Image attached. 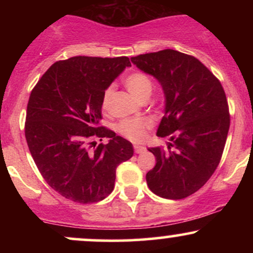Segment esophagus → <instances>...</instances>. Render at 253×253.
I'll use <instances>...</instances> for the list:
<instances>
[{
    "mask_svg": "<svg viewBox=\"0 0 253 253\" xmlns=\"http://www.w3.org/2000/svg\"><path fill=\"white\" fill-rule=\"evenodd\" d=\"M145 147L140 146V145H134V152L135 153H144L145 152Z\"/></svg>",
    "mask_w": 253,
    "mask_h": 253,
    "instance_id": "34e87169",
    "label": "esophagus"
}]
</instances>
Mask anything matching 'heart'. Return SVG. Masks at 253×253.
<instances>
[{"label":"heart","mask_w":253,"mask_h":253,"mask_svg":"<svg viewBox=\"0 0 253 253\" xmlns=\"http://www.w3.org/2000/svg\"><path fill=\"white\" fill-rule=\"evenodd\" d=\"M125 85L130 94L134 96L136 100L143 101L149 100L151 91H152V82L146 75L141 72H133L125 78ZM112 88H108L104 91L102 97V108L106 110L109 107L110 96H112ZM152 127V123L149 119H127V120L121 121L118 126V130L120 134L125 138L134 141V143H140L146 138L147 130Z\"/></svg>","instance_id":"obj_1"}]
</instances>
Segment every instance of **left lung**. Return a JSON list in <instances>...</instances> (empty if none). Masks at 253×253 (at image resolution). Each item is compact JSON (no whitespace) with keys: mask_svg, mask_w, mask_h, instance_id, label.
Listing matches in <instances>:
<instances>
[{"mask_svg":"<svg viewBox=\"0 0 253 253\" xmlns=\"http://www.w3.org/2000/svg\"><path fill=\"white\" fill-rule=\"evenodd\" d=\"M158 81L165 96L157 135L169 138L168 151L151 147L157 163L146 173L156 195L179 200L206 184L217 168L229 129L227 98L220 81L189 54L163 50L130 58Z\"/></svg>","mask_w":253,"mask_h":253,"instance_id":"1","label":"left lung"}]
</instances>
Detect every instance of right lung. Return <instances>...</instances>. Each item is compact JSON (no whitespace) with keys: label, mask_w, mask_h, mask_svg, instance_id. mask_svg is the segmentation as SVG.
Listing matches in <instances>:
<instances>
[{"label":"right lung","mask_w":253,"mask_h":253,"mask_svg":"<svg viewBox=\"0 0 253 253\" xmlns=\"http://www.w3.org/2000/svg\"><path fill=\"white\" fill-rule=\"evenodd\" d=\"M127 66V57H71L54 63L32 90L25 124L28 149L47 184L71 201L106 199L118 165L134 152L128 140L98 127L104 91ZM102 137L109 144L96 147Z\"/></svg>","instance_id":"add662e5"}]
</instances>
